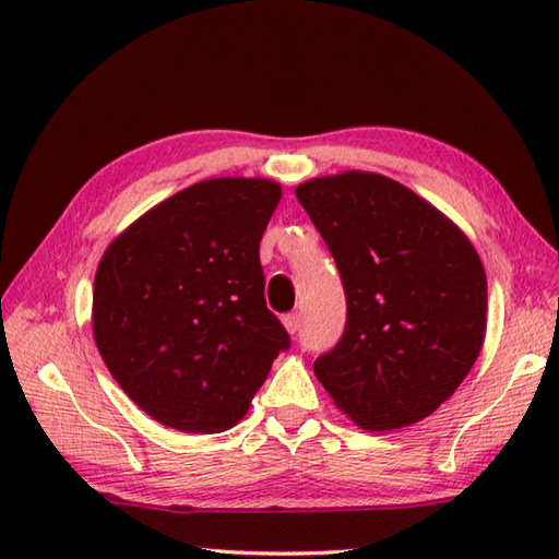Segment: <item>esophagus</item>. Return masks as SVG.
Instances as JSON below:
<instances>
[{"label": "esophagus", "instance_id": "esophagus-1", "mask_svg": "<svg viewBox=\"0 0 559 559\" xmlns=\"http://www.w3.org/2000/svg\"><path fill=\"white\" fill-rule=\"evenodd\" d=\"M283 324H286V329L290 331V334H298V329H300V314H298V312L286 314V317H283Z\"/></svg>", "mask_w": 559, "mask_h": 559}]
</instances>
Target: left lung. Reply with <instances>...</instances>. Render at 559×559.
Returning a JSON list of instances; mask_svg holds the SVG:
<instances>
[{
  "instance_id": "1",
  "label": "left lung",
  "mask_w": 559,
  "mask_h": 559,
  "mask_svg": "<svg viewBox=\"0 0 559 559\" xmlns=\"http://www.w3.org/2000/svg\"><path fill=\"white\" fill-rule=\"evenodd\" d=\"M295 197L346 293V329L314 360L336 406L365 430L435 413L476 362L488 281L468 237L384 175L317 177Z\"/></svg>"
}]
</instances>
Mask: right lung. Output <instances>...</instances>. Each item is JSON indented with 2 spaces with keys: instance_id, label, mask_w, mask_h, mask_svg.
Returning a JSON list of instances; mask_svg holds the SVG:
<instances>
[{
  "instance_id": "right-lung-1",
  "label": "right lung",
  "mask_w": 559,
  "mask_h": 559,
  "mask_svg": "<svg viewBox=\"0 0 559 559\" xmlns=\"http://www.w3.org/2000/svg\"><path fill=\"white\" fill-rule=\"evenodd\" d=\"M269 180L218 177L151 209L103 254L93 334L110 374L153 420L223 432L242 420L290 336L266 307L259 240Z\"/></svg>"
}]
</instances>
